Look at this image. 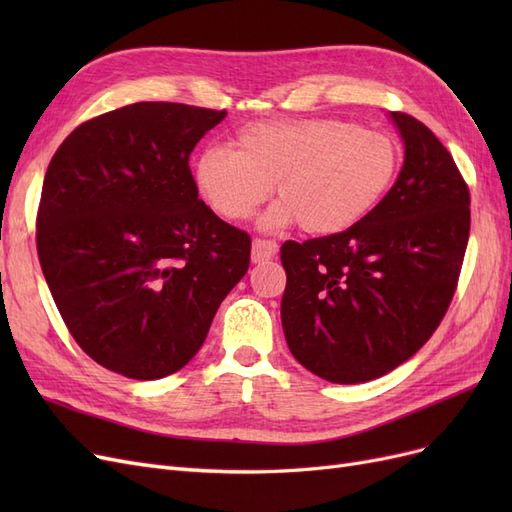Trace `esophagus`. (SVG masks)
<instances>
[{
  "mask_svg": "<svg viewBox=\"0 0 512 512\" xmlns=\"http://www.w3.org/2000/svg\"><path fill=\"white\" fill-rule=\"evenodd\" d=\"M277 254V243L271 239H254L252 241V262H265Z\"/></svg>",
  "mask_w": 512,
  "mask_h": 512,
  "instance_id": "esophagus-1",
  "label": "esophagus"
}]
</instances>
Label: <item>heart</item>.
<instances>
[{
	"mask_svg": "<svg viewBox=\"0 0 512 512\" xmlns=\"http://www.w3.org/2000/svg\"><path fill=\"white\" fill-rule=\"evenodd\" d=\"M389 134L348 119L262 121L232 138V149L207 147L194 160V183L226 220H245L265 203L271 183L280 198L267 228L297 222L307 235H337L374 211L399 170Z\"/></svg>",
	"mask_w": 512,
	"mask_h": 512,
	"instance_id": "heart-1",
	"label": "heart"
}]
</instances>
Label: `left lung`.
<instances>
[{
  "instance_id": "obj_1",
  "label": "left lung",
  "mask_w": 512,
  "mask_h": 512,
  "mask_svg": "<svg viewBox=\"0 0 512 512\" xmlns=\"http://www.w3.org/2000/svg\"><path fill=\"white\" fill-rule=\"evenodd\" d=\"M401 173L344 232L282 245V327L294 359L335 384L389 374L425 346L457 290L470 237V190L425 123L391 113Z\"/></svg>"
}]
</instances>
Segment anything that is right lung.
Masks as SVG:
<instances>
[{"instance_id": "right-lung-1", "label": "right lung", "mask_w": 512, "mask_h": 512, "mask_svg": "<svg viewBox=\"0 0 512 512\" xmlns=\"http://www.w3.org/2000/svg\"><path fill=\"white\" fill-rule=\"evenodd\" d=\"M226 111L136 102L81 123L46 168L38 258L74 342L158 380L188 365L252 239L198 198L190 153Z\"/></svg>"}]
</instances>
